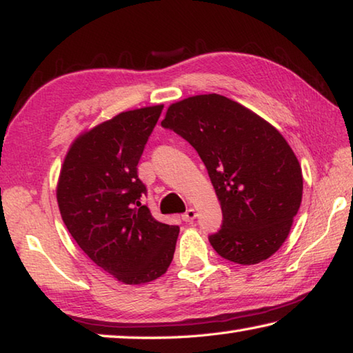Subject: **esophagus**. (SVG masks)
<instances>
[{
	"label": "esophagus",
	"mask_w": 353,
	"mask_h": 353,
	"mask_svg": "<svg viewBox=\"0 0 353 353\" xmlns=\"http://www.w3.org/2000/svg\"><path fill=\"white\" fill-rule=\"evenodd\" d=\"M194 218H196V210H194V208H188V210L182 214V219L185 221V223H191V221H193Z\"/></svg>",
	"instance_id": "1"
}]
</instances>
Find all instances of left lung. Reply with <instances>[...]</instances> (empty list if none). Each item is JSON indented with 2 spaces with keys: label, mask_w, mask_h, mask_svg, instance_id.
<instances>
[{
  "label": "left lung",
  "mask_w": 353,
  "mask_h": 353,
  "mask_svg": "<svg viewBox=\"0 0 353 353\" xmlns=\"http://www.w3.org/2000/svg\"><path fill=\"white\" fill-rule=\"evenodd\" d=\"M204 162L223 225L208 241L223 259L255 265L277 252L302 202V170L279 130L221 94L171 104L162 121Z\"/></svg>",
  "instance_id": "left-lung-1"
}]
</instances>
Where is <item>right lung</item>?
Segmentation results:
<instances>
[{
    "label": "right lung",
    "instance_id": "add662e5",
    "mask_svg": "<svg viewBox=\"0 0 353 353\" xmlns=\"http://www.w3.org/2000/svg\"><path fill=\"white\" fill-rule=\"evenodd\" d=\"M163 105L123 112L71 145L59 177L62 219L90 260L126 285L163 276L179 227L159 223L140 198L148 193L139 162Z\"/></svg>",
    "mask_w": 353,
    "mask_h": 353
}]
</instances>
